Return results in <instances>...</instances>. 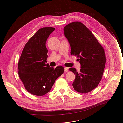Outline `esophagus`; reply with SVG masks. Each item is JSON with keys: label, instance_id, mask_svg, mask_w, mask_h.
<instances>
[{"label": "esophagus", "instance_id": "obj_1", "mask_svg": "<svg viewBox=\"0 0 123 123\" xmlns=\"http://www.w3.org/2000/svg\"><path fill=\"white\" fill-rule=\"evenodd\" d=\"M64 71L65 72H68L69 70H68V68L67 67H64Z\"/></svg>", "mask_w": 123, "mask_h": 123}]
</instances>
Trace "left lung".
I'll list each match as a JSON object with an SVG mask.
<instances>
[{"label":"left lung","instance_id":"8db88e82","mask_svg":"<svg viewBox=\"0 0 123 123\" xmlns=\"http://www.w3.org/2000/svg\"><path fill=\"white\" fill-rule=\"evenodd\" d=\"M64 34L71 48V55L79 58L81 69L69 70L76 75L72 83L74 89L81 93H87L99 84L106 61L103 48L92 32L79 22H74L64 27Z\"/></svg>","mask_w":123,"mask_h":123}]
</instances>
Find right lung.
Here are the masks:
<instances>
[{"label":"right lung","mask_w":123,"mask_h":123,"mask_svg":"<svg viewBox=\"0 0 123 123\" xmlns=\"http://www.w3.org/2000/svg\"><path fill=\"white\" fill-rule=\"evenodd\" d=\"M54 30L52 27L39 29L25 45L18 62V74L24 88L37 96L48 93L64 72L62 66L53 68L46 64L48 50L46 42Z\"/></svg>","instance_id":"1"}]
</instances>
